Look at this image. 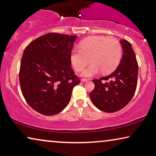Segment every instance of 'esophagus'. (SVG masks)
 Segmentation results:
<instances>
[{"instance_id":"obj_1","label":"esophagus","mask_w":156,"mask_h":156,"mask_svg":"<svg viewBox=\"0 0 156 156\" xmlns=\"http://www.w3.org/2000/svg\"><path fill=\"white\" fill-rule=\"evenodd\" d=\"M89 80V79H86V78H82L81 79V82H86V81Z\"/></svg>"}]
</instances>
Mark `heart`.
<instances>
[{"label":"heart","instance_id":"1","mask_svg":"<svg viewBox=\"0 0 156 156\" xmlns=\"http://www.w3.org/2000/svg\"><path fill=\"white\" fill-rule=\"evenodd\" d=\"M80 50L71 51V64L78 72L82 71L88 64L91 65L83 71V76L91 77L101 71L108 74L117 68L122 57V47L115 39L103 36H94L85 38L80 44Z\"/></svg>","mask_w":156,"mask_h":156}]
</instances>
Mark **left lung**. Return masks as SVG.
Wrapping results in <instances>:
<instances>
[{
    "label": "left lung",
    "instance_id": "8db88e82",
    "mask_svg": "<svg viewBox=\"0 0 156 156\" xmlns=\"http://www.w3.org/2000/svg\"><path fill=\"white\" fill-rule=\"evenodd\" d=\"M122 57L118 68L112 73L94 79V88L90 97L99 110L113 113L124 108L133 97L137 85L138 63L132 45L126 40L120 41Z\"/></svg>",
    "mask_w": 156,
    "mask_h": 156
}]
</instances>
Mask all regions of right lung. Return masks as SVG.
Returning a JSON list of instances; mask_svg holds the SVG:
<instances>
[{
    "label": "right lung",
    "mask_w": 156,
    "mask_h": 156,
    "mask_svg": "<svg viewBox=\"0 0 156 156\" xmlns=\"http://www.w3.org/2000/svg\"><path fill=\"white\" fill-rule=\"evenodd\" d=\"M76 36L50 33L25 48L20 63V83L25 100L37 112L57 114L68 105L80 79L71 67Z\"/></svg>",
    "instance_id": "add662e5"
}]
</instances>
